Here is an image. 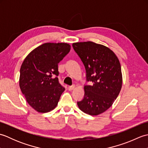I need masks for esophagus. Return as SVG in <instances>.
Listing matches in <instances>:
<instances>
[{"label": "esophagus", "instance_id": "1", "mask_svg": "<svg viewBox=\"0 0 148 148\" xmlns=\"http://www.w3.org/2000/svg\"><path fill=\"white\" fill-rule=\"evenodd\" d=\"M74 88H75V85L69 86H68V90H69V91H71V90H74Z\"/></svg>", "mask_w": 148, "mask_h": 148}]
</instances>
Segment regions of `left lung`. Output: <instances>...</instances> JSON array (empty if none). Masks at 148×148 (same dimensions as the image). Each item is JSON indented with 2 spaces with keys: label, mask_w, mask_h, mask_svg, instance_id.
Listing matches in <instances>:
<instances>
[{
  "label": "left lung",
  "mask_w": 148,
  "mask_h": 148,
  "mask_svg": "<svg viewBox=\"0 0 148 148\" xmlns=\"http://www.w3.org/2000/svg\"><path fill=\"white\" fill-rule=\"evenodd\" d=\"M86 69L84 98L77 102L83 112L96 116L108 110L117 98L122 86L120 63L112 50L102 45L88 41L72 44Z\"/></svg>",
  "instance_id": "left-lung-1"
}]
</instances>
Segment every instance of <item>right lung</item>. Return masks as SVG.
Listing matches in <instances>:
<instances>
[{
    "mask_svg": "<svg viewBox=\"0 0 148 148\" xmlns=\"http://www.w3.org/2000/svg\"><path fill=\"white\" fill-rule=\"evenodd\" d=\"M70 50L67 43H45L24 60L20 68V87L27 102L37 112H49L57 106L65 90L57 77L58 64Z\"/></svg>",
    "mask_w": 148,
    "mask_h": 148,
    "instance_id": "obj_1",
    "label": "right lung"
}]
</instances>
